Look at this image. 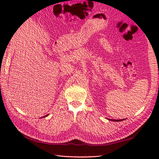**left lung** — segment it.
Listing matches in <instances>:
<instances>
[{
    "label": "left lung",
    "mask_w": 159,
    "mask_h": 159,
    "mask_svg": "<svg viewBox=\"0 0 159 159\" xmlns=\"http://www.w3.org/2000/svg\"><path fill=\"white\" fill-rule=\"evenodd\" d=\"M109 120L113 121H123V120H124V119H123V120H111V119H110Z\"/></svg>",
    "instance_id": "obj_1"
}]
</instances>
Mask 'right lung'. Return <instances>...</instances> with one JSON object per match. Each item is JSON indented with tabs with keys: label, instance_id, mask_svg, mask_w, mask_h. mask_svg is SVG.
I'll return each instance as SVG.
<instances>
[{
	"label": "right lung",
	"instance_id": "right-lung-1",
	"mask_svg": "<svg viewBox=\"0 0 159 159\" xmlns=\"http://www.w3.org/2000/svg\"><path fill=\"white\" fill-rule=\"evenodd\" d=\"M48 115H49V114H48V115H46V116H43V117H47V116H48Z\"/></svg>",
	"mask_w": 159,
	"mask_h": 159
}]
</instances>
